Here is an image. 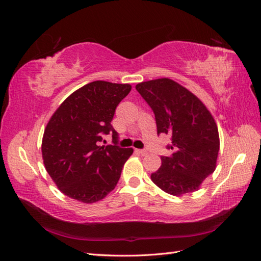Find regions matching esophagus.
I'll use <instances>...</instances> for the list:
<instances>
[{
	"instance_id": "obj_1",
	"label": "esophagus",
	"mask_w": 261,
	"mask_h": 261,
	"mask_svg": "<svg viewBox=\"0 0 261 261\" xmlns=\"http://www.w3.org/2000/svg\"><path fill=\"white\" fill-rule=\"evenodd\" d=\"M136 151L140 154H147V150H143V149H136Z\"/></svg>"
}]
</instances>
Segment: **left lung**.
<instances>
[{
	"mask_svg": "<svg viewBox=\"0 0 261 261\" xmlns=\"http://www.w3.org/2000/svg\"><path fill=\"white\" fill-rule=\"evenodd\" d=\"M154 113L157 134L168 135L171 150L151 180L170 195L197 191L216 167L220 149L218 125L201 99L173 80L158 79L136 85Z\"/></svg>",
	"mask_w": 261,
	"mask_h": 261,
	"instance_id": "1",
	"label": "left lung"
}]
</instances>
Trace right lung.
<instances>
[{"label": "right lung", "instance_id": "obj_1", "mask_svg": "<svg viewBox=\"0 0 261 261\" xmlns=\"http://www.w3.org/2000/svg\"><path fill=\"white\" fill-rule=\"evenodd\" d=\"M130 84L95 81L79 88L59 105L42 138V159L59 191L83 203L101 201L114 190L134 149L116 145L112 121ZM115 145L101 146L103 134Z\"/></svg>", "mask_w": 261, "mask_h": 261}]
</instances>
